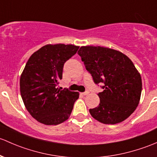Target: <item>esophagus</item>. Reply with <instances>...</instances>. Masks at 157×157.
I'll return each mask as SVG.
<instances>
[{
    "label": "esophagus",
    "instance_id": "esophagus-1",
    "mask_svg": "<svg viewBox=\"0 0 157 157\" xmlns=\"http://www.w3.org/2000/svg\"><path fill=\"white\" fill-rule=\"evenodd\" d=\"M88 94H89V92H88V91H85V92H84V93H82V94L84 95V96H86V95H88Z\"/></svg>",
    "mask_w": 157,
    "mask_h": 157
}]
</instances>
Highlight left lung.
Returning a JSON list of instances; mask_svg holds the SVG:
<instances>
[{
	"instance_id": "left-lung-1",
	"label": "left lung",
	"mask_w": 157,
	"mask_h": 157,
	"mask_svg": "<svg viewBox=\"0 0 157 157\" xmlns=\"http://www.w3.org/2000/svg\"><path fill=\"white\" fill-rule=\"evenodd\" d=\"M78 54L96 84L103 82L98 94L100 103L90 109L92 117L103 124L119 123L136 109L140 99V72L125 54L101 46H82Z\"/></svg>"
}]
</instances>
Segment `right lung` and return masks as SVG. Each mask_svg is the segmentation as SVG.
Listing matches in <instances>:
<instances>
[{"mask_svg": "<svg viewBox=\"0 0 157 157\" xmlns=\"http://www.w3.org/2000/svg\"><path fill=\"white\" fill-rule=\"evenodd\" d=\"M78 46L47 44L32 54L20 75L22 101L31 116L40 123L56 125L69 119L78 92L59 90L65 62L76 54Z\"/></svg>", "mask_w": 157, "mask_h": 157, "instance_id": "right-lung-1", "label": "right lung"}]
</instances>
